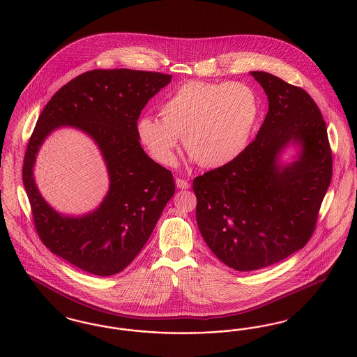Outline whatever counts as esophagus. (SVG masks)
<instances>
[{"label": "esophagus", "mask_w": 357, "mask_h": 357, "mask_svg": "<svg viewBox=\"0 0 357 357\" xmlns=\"http://www.w3.org/2000/svg\"><path fill=\"white\" fill-rule=\"evenodd\" d=\"M175 183H176V187H178V188H182V190L190 188V183L187 182L186 179H181V178H176Z\"/></svg>", "instance_id": "esophagus-1"}]
</instances>
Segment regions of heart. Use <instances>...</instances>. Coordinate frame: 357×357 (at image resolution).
<instances>
[{
	"mask_svg": "<svg viewBox=\"0 0 357 357\" xmlns=\"http://www.w3.org/2000/svg\"><path fill=\"white\" fill-rule=\"evenodd\" d=\"M259 114V98L246 83L188 82L162 102V119L143 115L137 120L136 135L163 166L175 163L183 137L192 160L220 169L245 153Z\"/></svg>",
	"mask_w": 357,
	"mask_h": 357,
	"instance_id": "heart-1",
	"label": "heart"
}]
</instances>
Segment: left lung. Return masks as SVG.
<instances>
[{
    "instance_id": "1",
    "label": "left lung",
    "mask_w": 357,
    "mask_h": 357,
    "mask_svg": "<svg viewBox=\"0 0 357 357\" xmlns=\"http://www.w3.org/2000/svg\"><path fill=\"white\" fill-rule=\"evenodd\" d=\"M250 75L269 111L255 140L233 163L197 176V223L210 250L238 272L271 266L312 237L332 179V151L323 115L300 86L272 73ZM290 142L299 155H279Z\"/></svg>"
}]
</instances>
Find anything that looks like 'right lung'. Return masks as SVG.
Instances as JSON below:
<instances>
[{
  "label": "right lung",
  "mask_w": 357,
  "mask_h": 357,
  "mask_svg": "<svg viewBox=\"0 0 357 357\" xmlns=\"http://www.w3.org/2000/svg\"><path fill=\"white\" fill-rule=\"evenodd\" d=\"M171 77L159 72L93 69L61 86L38 116L22 166L34 227L53 255L84 272L105 277L126 269L175 192L171 171L144 153L136 135L142 109ZM64 125L80 129L97 143L110 176L102 204L79 218L57 213L33 182L40 144Z\"/></svg>",
  "instance_id": "1"
}]
</instances>
